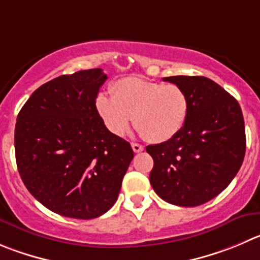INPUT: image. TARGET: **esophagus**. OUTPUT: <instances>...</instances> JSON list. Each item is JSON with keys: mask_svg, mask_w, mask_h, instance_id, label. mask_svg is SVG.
<instances>
[{"mask_svg": "<svg viewBox=\"0 0 260 260\" xmlns=\"http://www.w3.org/2000/svg\"><path fill=\"white\" fill-rule=\"evenodd\" d=\"M132 147H133V150H134L135 153H139V152H142L143 149H144V148H143V145L138 144V143H133Z\"/></svg>", "mask_w": 260, "mask_h": 260, "instance_id": "34e87169", "label": "esophagus"}]
</instances>
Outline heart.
Instances as JSON below:
<instances>
[{
    "label": "heart",
    "mask_w": 260,
    "mask_h": 260,
    "mask_svg": "<svg viewBox=\"0 0 260 260\" xmlns=\"http://www.w3.org/2000/svg\"><path fill=\"white\" fill-rule=\"evenodd\" d=\"M95 107L116 137L127 134L134 117L135 127L148 142L165 143L184 127L190 103L186 91L176 84L126 78L113 85L112 95H98Z\"/></svg>",
    "instance_id": "b5f03b06"
}]
</instances>
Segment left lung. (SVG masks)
<instances>
[{
	"mask_svg": "<svg viewBox=\"0 0 260 260\" xmlns=\"http://www.w3.org/2000/svg\"><path fill=\"white\" fill-rule=\"evenodd\" d=\"M189 97L184 127L171 140L148 145L149 180L165 202L197 207L223 191L243 165L245 125L239 102L204 76H170Z\"/></svg>",
	"mask_w": 260,
	"mask_h": 260,
	"instance_id": "1",
	"label": "left lung"
}]
</instances>
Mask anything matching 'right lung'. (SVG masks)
Segmentation results:
<instances>
[{
    "label": "right lung",
    "mask_w": 260,
    "mask_h": 260,
    "mask_svg": "<svg viewBox=\"0 0 260 260\" xmlns=\"http://www.w3.org/2000/svg\"><path fill=\"white\" fill-rule=\"evenodd\" d=\"M106 79L101 69L58 76L39 86L17 115L21 180L39 203L63 217L105 214L134 158L132 145L106 127L95 107Z\"/></svg>",
    "instance_id": "1"
}]
</instances>
